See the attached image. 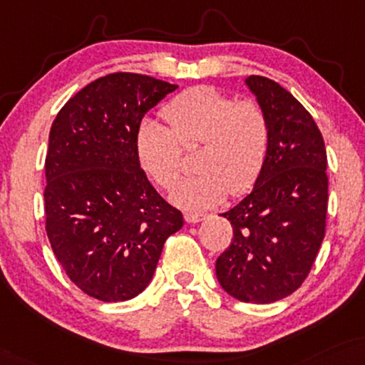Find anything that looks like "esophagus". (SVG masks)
<instances>
[{
	"label": "esophagus",
	"mask_w": 365,
	"mask_h": 365,
	"mask_svg": "<svg viewBox=\"0 0 365 365\" xmlns=\"http://www.w3.org/2000/svg\"><path fill=\"white\" fill-rule=\"evenodd\" d=\"M205 216L204 214H199V212H185V221L187 222H200L204 221Z\"/></svg>",
	"instance_id": "esophagus-1"
}]
</instances>
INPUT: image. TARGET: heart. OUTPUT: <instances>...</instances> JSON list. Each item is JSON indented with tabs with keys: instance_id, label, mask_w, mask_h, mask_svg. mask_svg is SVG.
I'll return each mask as SVG.
<instances>
[{
	"instance_id": "obj_1",
	"label": "heart",
	"mask_w": 365,
	"mask_h": 365,
	"mask_svg": "<svg viewBox=\"0 0 365 365\" xmlns=\"http://www.w3.org/2000/svg\"><path fill=\"white\" fill-rule=\"evenodd\" d=\"M168 127L144 120L135 133V155L163 190L182 175L183 151L199 146V173L175 188L171 199L185 209L216 205L226 194H248L260 178L270 148V120L257 100H236L209 86L175 96L161 110Z\"/></svg>"
}]
</instances>
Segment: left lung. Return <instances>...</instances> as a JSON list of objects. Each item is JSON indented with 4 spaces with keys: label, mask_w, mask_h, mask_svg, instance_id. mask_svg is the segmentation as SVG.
Wrapping results in <instances>:
<instances>
[{
    "label": "left lung",
    "mask_w": 365,
    "mask_h": 365,
    "mask_svg": "<svg viewBox=\"0 0 365 365\" xmlns=\"http://www.w3.org/2000/svg\"><path fill=\"white\" fill-rule=\"evenodd\" d=\"M270 120V148L253 190L221 214L232 226L216 262L222 289L269 304L301 287L319 252L328 209L327 149L314 118L279 83L248 76Z\"/></svg>",
    "instance_id": "left-lung-1"
}]
</instances>
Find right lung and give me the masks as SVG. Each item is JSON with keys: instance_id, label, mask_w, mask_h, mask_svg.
I'll return each instance as SVG.
<instances>
[{"instance_id": "right-lung-1", "label": "right lung", "mask_w": 365, "mask_h": 365, "mask_svg": "<svg viewBox=\"0 0 365 365\" xmlns=\"http://www.w3.org/2000/svg\"><path fill=\"white\" fill-rule=\"evenodd\" d=\"M138 73H112L69 98L46 156V231L66 275L103 302L133 299L151 282L182 212L155 190L135 155L149 108L177 90Z\"/></svg>"}]
</instances>
